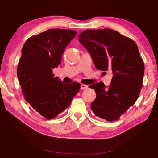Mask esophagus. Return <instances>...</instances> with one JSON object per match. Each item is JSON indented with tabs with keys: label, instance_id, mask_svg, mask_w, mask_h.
I'll return each mask as SVG.
<instances>
[{
	"label": "esophagus",
	"instance_id": "obj_1",
	"mask_svg": "<svg viewBox=\"0 0 158 158\" xmlns=\"http://www.w3.org/2000/svg\"><path fill=\"white\" fill-rule=\"evenodd\" d=\"M88 85H85V84H81V90H85L88 89Z\"/></svg>",
	"mask_w": 158,
	"mask_h": 158
}]
</instances>
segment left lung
Here are the masks:
<instances>
[{
  "label": "left lung",
  "mask_w": 158,
  "mask_h": 158,
  "mask_svg": "<svg viewBox=\"0 0 158 158\" xmlns=\"http://www.w3.org/2000/svg\"><path fill=\"white\" fill-rule=\"evenodd\" d=\"M79 41L90 53L95 68L113 73L111 85L103 82L90 85L96 93L90 108L96 116L107 121L119 119L139 95L144 64L137 44L110 28L85 30Z\"/></svg>",
  "instance_id": "8db88e82"
}]
</instances>
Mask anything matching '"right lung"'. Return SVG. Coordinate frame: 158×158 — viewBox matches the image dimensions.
<instances>
[{
  "label": "right lung",
  "mask_w": 158,
  "mask_h": 158,
  "mask_svg": "<svg viewBox=\"0 0 158 158\" xmlns=\"http://www.w3.org/2000/svg\"><path fill=\"white\" fill-rule=\"evenodd\" d=\"M76 34L73 30L49 29L29 37L21 49L17 73L23 96L46 119L65 111L81 87L77 82L65 84L52 73Z\"/></svg>",
  "instance_id": "add662e5"
}]
</instances>
